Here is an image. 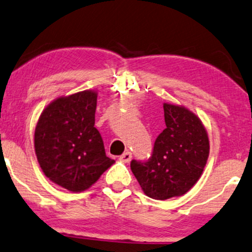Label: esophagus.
Segmentation results:
<instances>
[{
  "label": "esophagus",
  "instance_id": "34e87169",
  "mask_svg": "<svg viewBox=\"0 0 252 252\" xmlns=\"http://www.w3.org/2000/svg\"><path fill=\"white\" fill-rule=\"evenodd\" d=\"M132 159V153L131 152H125L123 156H120V160L123 162H129Z\"/></svg>",
  "mask_w": 252,
  "mask_h": 252
}]
</instances>
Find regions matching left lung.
Returning <instances> with one entry per match:
<instances>
[{
    "mask_svg": "<svg viewBox=\"0 0 252 252\" xmlns=\"http://www.w3.org/2000/svg\"><path fill=\"white\" fill-rule=\"evenodd\" d=\"M166 128L156 139L149 161L131 170L147 197L165 200L190 191L202 177L210 153L208 131L193 112L164 102Z\"/></svg>",
    "mask_w": 252,
    "mask_h": 252,
    "instance_id": "left-lung-1",
    "label": "left lung"
}]
</instances>
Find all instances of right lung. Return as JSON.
Here are the masks:
<instances>
[{"mask_svg":"<svg viewBox=\"0 0 252 252\" xmlns=\"http://www.w3.org/2000/svg\"><path fill=\"white\" fill-rule=\"evenodd\" d=\"M97 92L86 90L53 100L38 118L35 155L47 178L78 193L88 190L114 164L94 127Z\"/></svg>","mask_w":252,"mask_h":252,"instance_id":"obj_1","label":"right lung"}]
</instances>
